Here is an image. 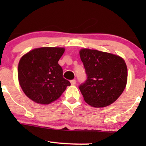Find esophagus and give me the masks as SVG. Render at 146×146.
<instances>
[{
	"instance_id": "1",
	"label": "esophagus",
	"mask_w": 146,
	"mask_h": 146,
	"mask_svg": "<svg viewBox=\"0 0 146 146\" xmlns=\"http://www.w3.org/2000/svg\"><path fill=\"white\" fill-rule=\"evenodd\" d=\"M70 83H71V85H76V80H70Z\"/></svg>"
}]
</instances>
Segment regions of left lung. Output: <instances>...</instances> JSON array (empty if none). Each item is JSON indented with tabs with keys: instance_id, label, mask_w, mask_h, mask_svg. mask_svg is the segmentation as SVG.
Returning a JSON list of instances; mask_svg holds the SVG:
<instances>
[{
	"instance_id": "obj_1",
	"label": "left lung",
	"mask_w": 146,
	"mask_h": 146,
	"mask_svg": "<svg viewBox=\"0 0 146 146\" xmlns=\"http://www.w3.org/2000/svg\"><path fill=\"white\" fill-rule=\"evenodd\" d=\"M87 79L79 85L85 101L95 107L112 104L122 94L127 82V67L120 56L98 50L80 51Z\"/></svg>"
}]
</instances>
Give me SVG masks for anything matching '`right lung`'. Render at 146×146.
Listing matches in <instances>:
<instances>
[{
    "mask_svg": "<svg viewBox=\"0 0 146 146\" xmlns=\"http://www.w3.org/2000/svg\"><path fill=\"white\" fill-rule=\"evenodd\" d=\"M64 48L42 47L25 54L18 64V79L26 95L35 102L48 104L61 97L70 85L58 64Z\"/></svg>",
    "mask_w": 146,
    "mask_h": 146,
    "instance_id": "obj_1",
    "label": "right lung"
}]
</instances>
